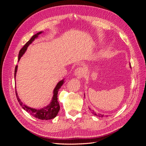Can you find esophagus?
<instances>
[{
  "instance_id": "esophagus-1",
  "label": "esophagus",
  "mask_w": 146,
  "mask_h": 146,
  "mask_svg": "<svg viewBox=\"0 0 146 146\" xmlns=\"http://www.w3.org/2000/svg\"><path fill=\"white\" fill-rule=\"evenodd\" d=\"M85 69L84 68H78L76 69L75 70V76H76V77L78 79H81L84 76H85Z\"/></svg>"
}]
</instances>
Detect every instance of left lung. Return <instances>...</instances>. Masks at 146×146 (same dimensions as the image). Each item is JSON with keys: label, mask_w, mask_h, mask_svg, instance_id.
<instances>
[{"label": "left lung", "mask_w": 146, "mask_h": 146, "mask_svg": "<svg viewBox=\"0 0 146 146\" xmlns=\"http://www.w3.org/2000/svg\"><path fill=\"white\" fill-rule=\"evenodd\" d=\"M130 65V68H131V65L130 64H129ZM84 96H85V94H84ZM90 110L91 111V113L94 114V116H98V117H108V115H104V114H100V113H96V111H94V110H91L90 108H89Z\"/></svg>", "instance_id": "left-lung-1"}]
</instances>
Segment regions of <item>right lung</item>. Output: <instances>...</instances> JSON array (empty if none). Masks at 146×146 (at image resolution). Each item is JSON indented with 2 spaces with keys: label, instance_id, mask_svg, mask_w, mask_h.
<instances>
[{
  "label": "right lung",
  "instance_id": "right-lung-1",
  "mask_svg": "<svg viewBox=\"0 0 146 146\" xmlns=\"http://www.w3.org/2000/svg\"><path fill=\"white\" fill-rule=\"evenodd\" d=\"M42 33V32H39L36 34L34 35L33 36L30 38V40L24 46V47L21 48L19 53L18 61L20 60L21 58L23 56V55L24 54L25 51L27 50L29 46L34 41L35 39H36L38 37L39 35L41 34ZM17 70V65L16 66L15 70V79H16ZM64 82V79H63V80H61L56 84V85L54 90V92H53L54 95H53L51 102L49 104L44 108H42L40 109H36V108L29 107L28 106L23 104V103L21 102V99L19 98V96L17 95V91L16 90V95L17 99L18 100L20 105L23 107V108L24 110H25L26 111H27L29 113H30L31 115L33 116V117L38 118L39 119H41V120H49V119H54L57 116V114H58L60 110V105L58 101V98H58V92L59 91V89L63 85Z\"/></svg>",
  "mask_w": 146,
  "mask_h": 146
}]
</instances>
